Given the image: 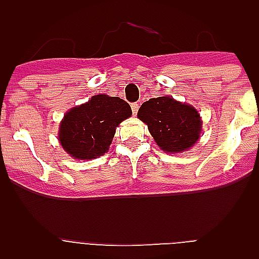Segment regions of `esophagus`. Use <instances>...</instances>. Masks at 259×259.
<instances>
[{"label":"esophagus","mask_w":259,"mask_h":259,"mask_svg":"<svg viewBox=\"0 0 259 259\" xmlns=\"http://www.w3.org/2000/svg\"><path fill=\"white\" fill-rule=\"evenodd\" d=\"M131 107H132V113H134V115H136L137 110H139V104H137V102H135V104L131 105Z\"/></svg>","instance_id":"34e87169"}]
</instances>
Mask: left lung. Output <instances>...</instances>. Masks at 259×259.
<instances>
[{"mask_svg": "<svg viewBox=\"0 0 259 259\" xmlns=\"http://www.w3.org/2000/svg\"><path fill=\"white\" fill-rule=\"evenodd\" d=\"M148 124L155 143L166 153H179L197 143L201 134L200 114L170 96L150 98L137 113Z\"/></svg>", "mask_w": 259, "mask_h": 259, "instance_id": "8db88e82", "label": "left lung"}]
</instances>
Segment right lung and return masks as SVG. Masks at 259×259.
I'll return each instance as SVG.
<instances>
[{"label":"right lung","mask_w":259,"mask_h":259,"mask_svg":"<svg viewBox=\"0 0 259 259\" xmlns=\"http://www.w3.org/2000/svg\"><path fill=\"white\" fill-rule=\"evenodd\" d=\"M131 115V106L122 98L93 96L66 114L59 127V141L76 159L97 158L109 149L116 125Z\"/></svg>","instance_id":"1"}]
</instances>
